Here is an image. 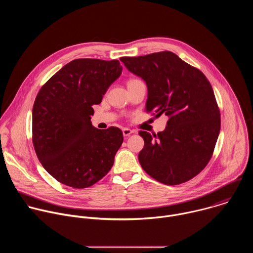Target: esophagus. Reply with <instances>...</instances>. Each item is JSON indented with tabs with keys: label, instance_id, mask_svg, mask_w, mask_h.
<instances>
[{
	"label": "esophagus",
	"instance_id": "esophagus-1",
	"mask_svg": "<svg viewBox=\"0 0 253 253\" xmlns=\"http://www.w3.org/2000/svg\"><path fill=\"white\" fill-rule=\"evenodd\" d=\"M122 132H123V136H124V137H128V136H130L132 133H134V131L131 130V129H129V128H124V129L122 130Z\"/></svg>",
	"mask_w": 253,
	"mask_h": 253
}]
</instances>
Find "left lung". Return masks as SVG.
I'll return each mask as SVG.
<instances>
[{
	"instance_id": "left-lung-1",
	"label": "left lung",
	"mask_w": 253,
	"mask_h": 253,
	"mask_svg": "<svg viewBox=\"0 0 253 253\" xmlns=\"http://www.w3.org/2000/svg\"><path fill=\"white\" fill-rule=\"evenodd\" d=\"M147 84L146 111L169 117L164 131H139L144 147L139 162L166 185L184 183L212 157L220 131V111L202 72L169 51L120 59ZM153 113V114H155Z\"/></svg>"
}]
</instances>
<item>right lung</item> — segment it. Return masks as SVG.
Instances as JSON below:
<instances>
[{
    "label": "right lung",
    "mask_w": 253,
    "mask_h": 253,
    "mask_svg": "<svg viewBox=\"0 0 253 253\" xmlns=\"http://www.w3.org/2000/svg\"><path fill=\"white\" fill-rule=\"evenodd\" d=\"M121 73L118 60L76 59L53 75L36 97L33 145L43 167L62 184L90 187L113 166L123 133L117 127L95 128L91 116L92 106L101 103Z\"/></svg>",
    "instance_id": "add662e5"
}]
</instances>
